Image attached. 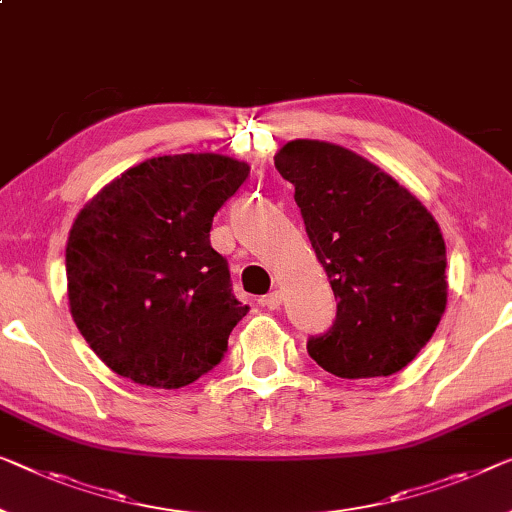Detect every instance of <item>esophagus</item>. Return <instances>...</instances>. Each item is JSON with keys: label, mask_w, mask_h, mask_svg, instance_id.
Masks as SVG:
<instances>
[{"label": "esophagus", "mask_w": 512, "mask_h": 512, "mask_svg": "<svg viewBox=\"0 0 512 512\" xmlns=\"http://www.w3.org/2000/svg\"><path fill=\"white\" fill-rule=\"evenodd\" d=\"M262 305H266L269 310H278L282 305V292H278V289H273L271 294H266L262 299Z\"/></svg>", "instance_id": "esophagus-1"}]
</instances>
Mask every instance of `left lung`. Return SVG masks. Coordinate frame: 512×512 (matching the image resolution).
Masks as SVG:
<instances>
[{
    "mask_svg": "<svg viewBox=\"0 0 512 512\" xmlns=\"http://www.w3.org/2000/svg\"><path fill=\"white\" fill-rule=\"evenodd\" d=\"M276 167L294 186L338 315L308 354L342 379L391 377L414 361L446 310L437 220L391 174L340 144L292 140Z\"/></svg>",
    "mask_w": 512,
    "mask_h": 512,
    "instance_id": "8db88e82",
    "label": "left lung"
}]
</instances>
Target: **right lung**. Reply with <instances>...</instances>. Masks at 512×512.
Segmentation results:
<instances>
[{"label":"right lung","instance_id":"add662e5","mask_svg":"<svg viewBox=\"0 0 512 512\" xmlns=\"http://www.w3.org/2000/svg\"><path fill=\"white\" fill-rule=\"evenodd\" d=\"M248 174V163L220 154L149 158L78 213L66 243L68 308L119 377L181 388L227 352L248 305L234 299L209 232Z\"/></svg>","mask_w":512,"mask_h":512}]
</instances>
